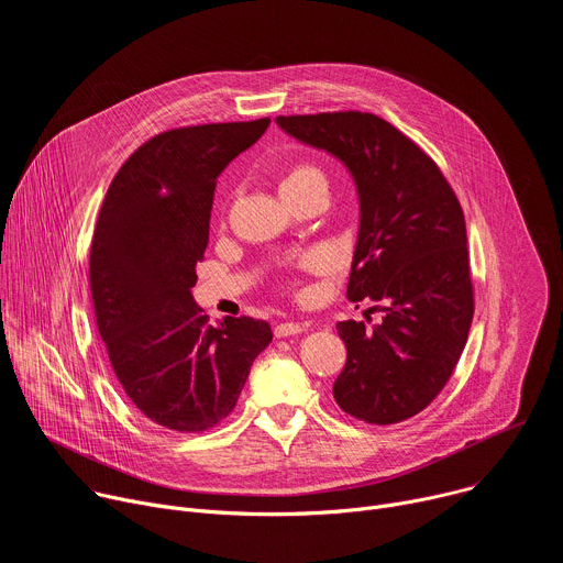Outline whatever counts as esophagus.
I'll return each mask as SVG.
<instances>
[{
  "mask_svg": "<svg viewBox=\"0 0 563 563\" xmlns=\"http://www.w3.org/2000/svg\"><path fill=\"white\" fill-rule=\"evenodd\" d=\"M302 332H307V325L305 323H280V325H276L274 328V334H276V339H287V336H294V334H302Z\"/></svg>",
  "mask_w": 563,
  "mask_h": 563,
  "instance_id": "esophagus-1",
  "label": "esophagus"
}]
</instances>
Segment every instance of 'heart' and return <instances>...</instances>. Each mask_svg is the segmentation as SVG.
I'll list each match as a JSON object with an SVG mask.
<instances>
[{
    "label": "heart",
    "mask_w": 563,
    "mask_h": 563,
    "mask_svg": "<svg viewBox=\"0 0 563 563\" xmlns=\"http://www.w3.org/2000/svg\"><path fill=\"white\" fill-rule=\"evenodd\" d=\"M311 185H325V174L320 172L318 167H313V165H298V167H294V169L280 180V194H289V191L294 194V191H300V189L311 187ZM323 263H325V258L318 256V254H311V256H307V261H305V265H307L309 269L323 267Z\"/></svg>",
    "instance_id": "1"
}]
</instances>
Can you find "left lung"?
Wrapping results in <instances>:
<instances>
[{
	"label": "left lung",
	"mask_w": 563,
	"mask_h": 563,
	"mask_svg": "<svg viewBox=\"0 0 563 563\" xmlns=\"http://www.w3.org/2000/svg\"><path fill=\"white\" fill-rule=\"evenodd\" d=\"M276 124L350 172L358 235L347 298L385 302L374 328L336 325L347 347L336 404L365 423L406 421L443 389L467 341L474 300L461 205L432 157L378 115H278Z\"/></svg>",
	"instance_id": "left-lung-1"
}]
</instances>
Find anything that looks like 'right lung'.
<instances>
[{
  "instance_id": "obj_1",
  "label": "right lung",
  "mask_w": 563,
  "mask_h": 563,
  "mask_svg": "<svg viewBox=\"0 0 563 563\" xmlns=\"http://www.w3.org/2000/svg\"><path fill=\"white\" fill-rule=\"evenodd\" d=\"M267 126L269 118L159 133L107 191L91 247L98 330L124 391L163 428L202 432L220 423L272 343L267 320L209 325L191 291L216 180Z\"/></svg>"
}]
</instances>
